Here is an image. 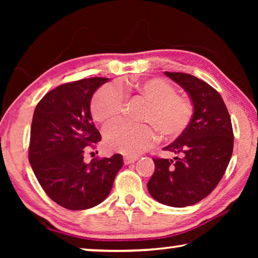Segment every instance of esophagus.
<instances>
[{"label": "esophagus", "instance_id": "1", "mask_svg": "<svg viewBox=\"0 0 258 258\" xmlns=\"http://www.w3.org/2000/svg\"><path fill=\"white\" fill-rule=\"evenodd\" d=\"M137 157H130V156H124V164L125 165H130L133 164L134 161H137Z\"/></svg>", "mask_w": 258, "mask_h": 258}]
</instances>
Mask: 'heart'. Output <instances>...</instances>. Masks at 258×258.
Wrapping results in <instances>:
<instances>
[{"label":"heart","mask_w":258,"mask_h":258,"mask_svg":"<svg viewBox=\"0 0 258 258\" xmlns=\"http://www.w3.org/2000/svg\"><path fill=\"white\" fill-rule=\"evenodd\" d=\"M125 90L127 94H135L149 102L141 120L150 124L160 139L175 140L184 133L194 115V106L189 99L176 94L171 83L151 78L135 82ZM124 106L125 94L121 87L107 84L94 93L91 112L98 123L110 124L121 115ZM150 126L126 123L108 126L103 132L104 147L109 151L137 156L155 142L156 134Z\"/></svg>","instance_id":"b5f03b06"}]
</instances>
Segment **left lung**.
Here are the masks:
<instances>
[{
    "label": "left lung",
    "instance_id": "8db88e82",
    "mask_svg": "<svg viewBox=\"0 0 258 258\" xmlns=\"http://www.w3.org/2000/svg\"><path fill=\"white\" fill-rule=\"evenodd\" d=\"M185 91L194 106L189 126L164 150L174 159L154 158L148 191L171 207L199 203L215 189L232 156L233 131L223 99L206 82L184 73L165 72Z\"/></svg>",
    "mask_w": 258,
    "mask_h": 258
}]
</instances>
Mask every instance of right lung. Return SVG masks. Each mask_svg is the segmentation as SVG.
<instances>
[{"label":"right lung","mask_w":258,"mask_h":258,"mask_svg":"<svg viewBox=\"0 0 258 258\" xmlns=\"http://www.w3.org/2000/svg\"><path fill=\"white\" fill-rule=\"evenodd\" d=\"M108 81L92 77L66 83L46 93L35 108L30 166L45 194L71 211L89 209L102 203L123 167L119 154L84 163L85 148L101 140L91 116V99Z\"/></svg>","instance_id":"add662e5"}]
</instances>
